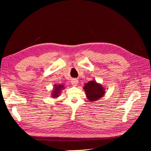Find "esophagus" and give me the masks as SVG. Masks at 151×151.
<instances>
[{
    "instance_id": "esophagus-1",
    "label": "esophagus",
    "mask_w": 151,
    "mask_h": 151,
    "mask_svg": "<svg viewBox=\"0 0 151 151\" xmlns=\"http://www.w3.org/2000/svg\"><path fill=\"white\" fill-rule=\"evenodd\" d=\"M71 84H72L74 86H76L78 85V81L76 80V79H73V80H71Z\"/></svg>"
}]
</instances>
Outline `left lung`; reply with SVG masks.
Returning <instances> with one entry per match:
<instances>
[{
	"instance_id": "obj_1",
	"label": "left lung",
	"mask_w": 151,
	"mask_h": 151,
	"mask_svg": "<svg viewBox=\"0 0 151 151\" xmlns=\"http://www.w3.org/2000/svg\"><path fill=\"white\" fill-rule=\"evenodd\" d=\"M87 99L91 102L98 100L104 97L105 94V89L101 84L96 80H92L84 84L83 88Z\"/></svg>"
}]
</instances>
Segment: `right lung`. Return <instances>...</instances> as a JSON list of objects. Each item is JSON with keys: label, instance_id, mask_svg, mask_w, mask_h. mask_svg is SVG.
<instances>
[{"label": "right lung", "instance_id": "add662e5", "mask_svg": "<svg viewBox=\"0 0 151 151\" xmlns=\"http://www.w3.org/2000/svg\"><path fill=\"white\" fill-rule=\"evenodd\" d=\"M65 89L64 85L63 84H54L53 90L51 92V97L52 99H56L59 97L60 95L61 91Z\"/></svg>", "mask_w": 151, "mask_h": 151}]
</instances>
